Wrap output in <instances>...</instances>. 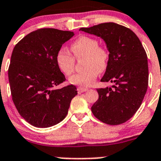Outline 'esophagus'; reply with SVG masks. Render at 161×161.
Listing matches in <instances>:
<instances>
[{"mask_svg":"<svg viewBox=\"0 0 161 161\" xmlns=\"http://www.w3.org/2000/svg\"><path fill=\"white\" fill-rule=\"evenodd\" d=\"M87 88H85V87H82V86H80V87L78 88V93L80 94V93H82V92H84V91H87Z\"/></svg>","mask_w":161,"mask_h":161,"instance_id":"esophagus-1","label":"esophagus"}]
</instances>
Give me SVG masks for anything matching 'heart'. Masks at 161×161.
Masks as SVG:
<instances>
[{
	"label": "heart",
	"instance_id": "heart-1",
	"mask_svg": "<svg viewBox=\"0 0 161 161\" xmlns=\"http://www.w3.org/2000/svg\"><path fill=\"white\" fill-rule=\"evenodd\" d=\"M74 56L66 49L61 48L56 54V63L60 70L70 75L75 70V58H83L82 71L75 74L69 79L70 83L81 86L91 85L98 76L108 68L110 50L103 45H98L97 39L88 36H81L70 46Z\"/></svg>",
	"mask_w": 161,
	"mask_h": 161
}]
</instances>
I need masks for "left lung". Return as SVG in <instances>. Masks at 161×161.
I'll return each instance as SVG.
<instances>
[{
  "label": "left lung",
  "instance_id": "obj_1",
  "mask_svg": "<svg viewBox=\"0 0 161 161\" xmlns=\"http://www.w3.org/2000/svg\"><path fill=\"white\" fill-rule=\"evenodd\" d=\"M80 30L103 39L111 54L101 82L113 85L97 89L98 99L91 111L104 124H124L140 108L148 86L145 50L132 30L116 23H101Z\"/></svg>",
  "mask_w": 161,
  "mask_h": 161
}]
</instances>
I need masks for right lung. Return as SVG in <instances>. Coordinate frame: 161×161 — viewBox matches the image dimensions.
I'll return each instance as SVG.
<instances>
[{
	"instance_id": "add662e5",
	"label": "right lung",
	"mask_w": 161,
	"mask_h": 161,
	"mask_svg": "<svg viewBox=\"0 0 161 161\" xmlns=\"http://www.w3.org/2000/svg\"><path fill=\"white\" fill-rule=\"evenodd\" d=\"M74 36L71 31L44 28L23 37L13 50L8 75L12 99L20 115L37 127H49L65 119L77 95L56 63L62 46Z\"/></svg>"
}]
</instances>
